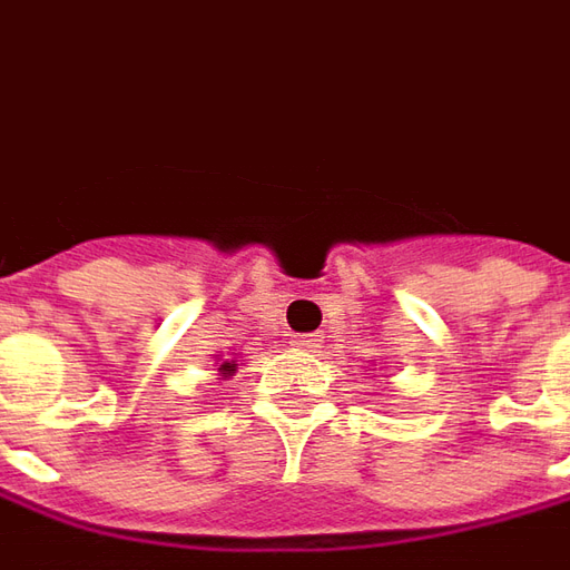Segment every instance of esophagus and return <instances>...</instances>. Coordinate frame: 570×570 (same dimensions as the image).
Listing matches in <instances>:
<instances>
[{
    "mask_svg": "<svg viewBox=\"0 0 570 570\" xmlns=\"http://www.w3.org/2000/svg\"><path fill=\"white\" fill-rule=\"evenodd\" d=\"M316 341H320V335H297V347H316Z\"/></svg>",
    "mask_w": 570,
    "mask_h": 570,
    "instance_id": "obj_1",
    "label": "esophagus"
}]
</instances>
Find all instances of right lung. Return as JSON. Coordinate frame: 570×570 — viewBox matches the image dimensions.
I'll return each mask as SVG.
<instances>
[{"mask_svg":"<svg viewBox=\"0 0 570 570\" xmlns=\"http://www.w3.org/2000/svg\"><path fill=\"white\" fill-rule=\"evenodd\" d=\"M219 368H223V375H229V372H235V363H223Z\"/></svg>","mask_w":570,"mask_h":570,"instance_id":"obj_1","label":"right lung"}]
</instances>
